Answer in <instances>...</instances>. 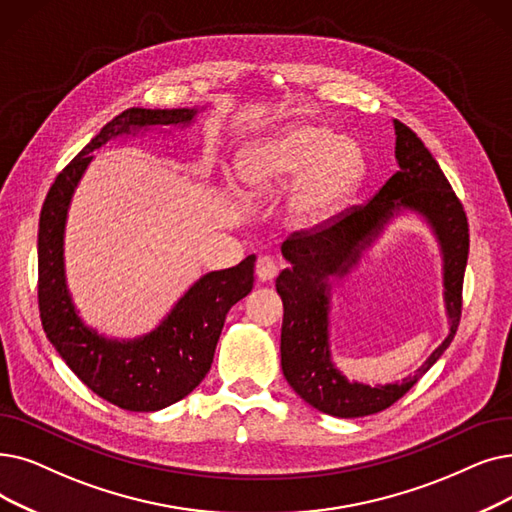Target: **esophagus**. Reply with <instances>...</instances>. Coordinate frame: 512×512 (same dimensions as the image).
Returning <instances> with one entry per match:
<instances>
[{
  "label": "esophagus",
  "mask_w": 512,
  "mask_h": 512,
  "mask_svg": "<svg viewBox=\"0 0 512 512\" xmlns=\"http://www.w3.org/2000/svg\"><path fill=\"white\" fill-rule=\"evenodd\" d=\"M280 272V261L274 259V257H259L257 263H255V274L261 282H268V280H274Z\"/></svg>",
  "instance_id": "34e87169"
}]
</instances>
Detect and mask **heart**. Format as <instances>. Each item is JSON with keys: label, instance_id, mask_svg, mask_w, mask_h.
Returning <instances> with one entry per match:
<instances>
[{"label": "heart", "instance_id": "obj_1", "mask_svg": "<svg viewBox=\"0 0 512 512\" xmlns=\"http://www.w3.org/2000/svg\"><path fill=\"white\" fill-rule=\"evenodd\" d=\"M244 194H270L293 186L288 215L297 226H318L335 215L366 175V157L330 127L295 123L242 150L236 163Z\"/></svg>", "mask_w": 512, "mask_h": 512}]
</instances>
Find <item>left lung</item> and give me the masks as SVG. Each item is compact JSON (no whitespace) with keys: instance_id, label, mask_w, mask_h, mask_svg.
<instances>
[{"instance_id":"1","label":"left lung","mask_w":512,"mask_h":512,"mask_svg":"<svg viewBox=\"0 0 512 512\" xmlns=\"http://www.w3.org/2000/svg\"><path fill=\"white\" fill-rule=\"evenodd\" d=\"M395 125V171L366 205H355L322 224L293 232L282 242V255L293 268L276 278L284 303L280 355L288 385L316 410L358 418L383 412L402 399L446 351L462 314V282L469 259V221L448 177L416 133L402 121ZM404 206L428 217L444 253L451 335L412 377L399 386L370 388L349 384L331 366L327 351V276L348 271L361 249Z\"/></svg>"}]
</instances>
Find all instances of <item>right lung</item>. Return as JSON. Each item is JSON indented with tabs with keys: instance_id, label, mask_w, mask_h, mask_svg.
I'll list each match as a JSON object with an SVG mask.
<instances>
[{
	"instance_id": "add662e5",
	"label": "right lung",
	"mask_w": 512,
	"mask_h": 512,
	"mask_svg": "<svg viewBox=\"0 0 512 512\" xmlns=\"http://www.w3.org/2000/svg\"><path fill=\"white\" fill-rule=\"evenodd\" d=\"M196 110L127 108L66 165L43 201L37 234V299L50 343L79 379L106 402L129 412H154L184 399L213 362L226 314L253 288L255 255L211 272L180 299L167 320L138 341H106L81 324L64 284L62 232L66 207L94 150L129 129L190 123Z\"/></svg>"
}]
</instances>
